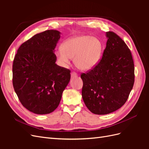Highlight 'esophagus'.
Returning a JSON list of instances; mask_svg holds the SVG:
<instances>
[{
	"label": "esophagus",
	"mask_w": 149,
	"mask_h": 149,
	"mask_svg": "<svg viewBox=\"0 0 149 149\" xmlns=\"http://www.w3.org/2000/svg\"><path fill=\"white\" fill-rule=\"evenodd\" d=\"M77 76V74H76V73H74V72H73V73H71V78H74V77H76Z\"/></svg>",
	"instance_id": "1"
}]
</instances>
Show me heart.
<instances>
[{
	"mask_svg": "<svg viewBox=\"0 0 149 149\" xmlns=\"http://www.w3.org/2000/svg\"><path fill=\"white\" fill-rule=\"evenodd\" d=\"M102 45L100 40L89 35H77L67 39L56 56L62 66L68 65L74 57V63L78 69L88 71L93 69L100 60Z\"/></svg>",
	"mask_w": 149,
	"mask_h": 149,
	"instance_id": "heart-1",
	"label": "heart"
}]
</instances>
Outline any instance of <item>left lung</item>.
<instances>
[{
  "instance_id": "left-lung-1",
  "label": "left lung",
  "mask_w": 149,
  "mask_h": 149,
  "mask_svg": "<svg viewBox=\"0 0 149 149\" xmlns=\"http://www.w3.org/2000/svg\"><path fill=\"white\" fill-rule=\"evenodd\" d=\"M106 36V47L100 62L81 75L84 102L98 115L111 113L123 106L134 83V61L127 45L112 31Z\"/></svg>"
}]
</instances>
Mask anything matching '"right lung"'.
<instances>
[{
	"label": "right lung",
	"mask_w": 149,
	"mask_h": 149,
	"mask_svg": "<svg viewBox=\"0 0 149 149\" xmlns=\"http://www.w3.org/2000/svg\"><path fill=\"white\" fill-rule=\"evenodd\" d=\"M61 32L49 30L21 45L13 60V86L22 104L37 114L55 111L70 81V71L56 64Z\"/></svg>",
	"instance_id": "add662e5"
}]
</instances>
